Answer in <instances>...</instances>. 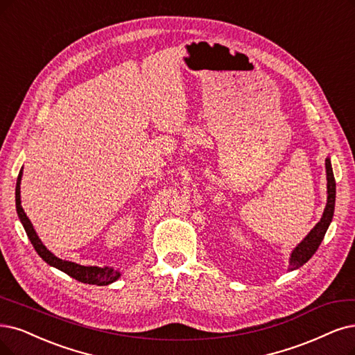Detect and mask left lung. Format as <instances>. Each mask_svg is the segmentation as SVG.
<instances>
[{"mask_svg":"<svg viewBox=\"0 0 355 355\" xmlns=\"http://www.w3.org/2000/svg\"><path fill=\"white\" fill-rule=\"evenodd\" d=\"M324 165H326V180H327L326 207H324L320 220L306 235L304 240L301 241L293 250V253L290 256V266H288V270H295V269L303 266L304 263H307V261L311 259V256L316 253L320 243L324 239V234H326L327 228H329L331 222H332L334 211H335L336 184H335V177H334V171H332L331 157H326Z\"/></svg>","mask_w":355,"mask_h":355,"instance_id":"left-lung-1","label":"left lung"}]
</instances>
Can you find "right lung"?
<instances>
[{
  "label": "right lung",
  "instance_id": "obj_1",
  "mask_svg": "<svg viewBox=\"0 0 355 355\" xmlns=\"http://www.w3.org/2000/svg\"><path fill=\"white\" fill-rule=\"evenodd\" d=\"M21 175H23V168L19 173L17 177V184H16V209H17V215L19 219L21 222V225L28 234V237L32 243V245L35 247L36 253L41 256L46 263L52 268H57L58 270L67 273L69 277L77 279L78 282L83 284H90V285H110L112 282H115L118 278L121 277L120 269H114L110 266H83L74 263V261H69V260H62L60 257H57L54 253H51L48 248L44 245V243L41 241V239L37 237V234L32 225L31 219L26 216L23 207H21V200H20V184H21Z\"/></svg>",
  "mask_w": 355,
  "mask_h": 355
}]
</instances>
